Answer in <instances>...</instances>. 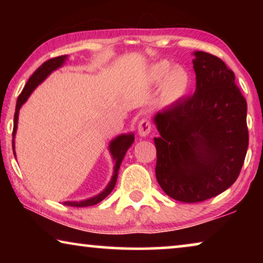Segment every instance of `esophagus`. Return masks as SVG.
<instances>
[{"label": "esophagus", "instance_id": "1", "mask_svg": "<svg viewBox=\"0 0 263 263\" xmlns=\"http://www.w3.org/2000/svg\"><path fill=\"white\" fill-rule=\"evenodd\" d=\"M138 132H139V135L142 136V138H145L151 133V122L148 118L143 117L140 120L139 122V125H138Z\"/></svg>", "mask_w": 263, "mask_h": 263}]
</instances>
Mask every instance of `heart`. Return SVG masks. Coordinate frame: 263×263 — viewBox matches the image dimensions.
<instances>
[{
  "label": "heart",
  "mask_w": 263,
  "mask_h": 263,
  "mask_svg": "<svg viewBox=\"0 0 263 263\" xmlns=\"http://www.w3.org/2000/svg\"><path fill=\"white\" fill-rule=\"evenodd\" d=\"M151 80L153 82L163 81L160 89V102L172 104L181 99L189 88V74L182 67H174L163 61L154 64L151 69Z\"/></svg>",
  "instance_id": "heart-1"
}]
</instances>
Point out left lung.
<instances>
[{
    "label": "left lung",
    "mask_w": 263,
    "mask_h": 263,
    "mask_svg": "<svg viewBox=\"0 0 263 263\" xmlns=\"http://www.w3.org/2000/svg\"><path fill=\"white\" fill-rule=\"evenodd\" d=\"M196 89L154 117L160 136L157 181L165 194L194 203L219 195L238 178L249 145L247 100L219 57L196 51Z\"/></svg>",
    "instance_id": "1"
}]
</instances>
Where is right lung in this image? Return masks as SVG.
<instances>
[{
	"instance_id": "right-lung-1",
	"label": "right lung",
	"mask_w": 263,
	"mask_h": 263,
	"mask_svg": "<svg viewBox=\"0 0 263 263\" xmlns=\"http://www.w3.org/2000/svg\"><path fill=\"white\" fill-rule=\"evenodd\" d=\"M67 56H59V57H53V59H50L48 61H45L44 63L42 64L41 67L38 68L37 70L34 71L33 74L31 75L30 79H28L27 84L25 85V87L23 89V92L20 93L19 98L16 100V106H15V114H14V127H13V152H14V136H15V132H16V127H17V116H19V110L23 104L26 102L28 97L32 93V91L37 87V86L41 84V82L44 80V79L48 77V75L51 73L52 70L57 69V68L61 67L63 64L64 61H66ZM134 142V135L129 134V135H120L118 138H116L114 141H111L110 143V152L112 154L114 159L116 160V165H115V170H114V176L111 178V181L109 183V185L104 189V192H102L98 195L95 197H91V199L80 201V202H73V201H67L64 202V204L67 206H71V207H87V206H93V204L100 202V201L105 199V197L109 195V194L112 192V189L115 188L117 182V177H118V168H120V165L123 160L124 154L127 152V149L130 147L132 143ZM15 153V152H14Z\"/></svg>"
}]
</instances>
